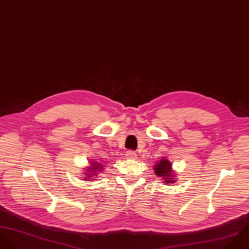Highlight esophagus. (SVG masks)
Instances as JSON below:
<instances>
[{"label":"esophagus","instance_id":"obj_1","mask_svg":"<svg viewBox=\"0 0 249 249\" xmlns=\"http://www.w3.org/2000/svg\"><path fill=\"white\" fill-rule=\"evenodd\" d=\"M125 156H126V158L129 159V160L135 159V158L137 157V155H136V153H135L134 151H127L126 154H125Z\"/></svg>","mask_w":249,"mask_h":249}]
</instances>
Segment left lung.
<instances>
[{"label": "left lung", "mask_w": 249, "mask_h": 249, "mask_svg": "<svg viewBox=\"0 0 249 249\" xmlns=\"http://www.w3.org/2000/svg\"><path fill=\"white\" fill-rule=\"evenodd\" d=\"M154 172L157 177L162 179V183L166 184H173L176 182V173L172 169L171 162L163 158H160V160L156 161L154 164Z\"/></svg>", "instance_id": "left-lung-1"}]
</instances>
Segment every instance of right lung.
Returning a JSON list of instances; mask_svg holds the SVG:
<instances>
[{"label": "right lung", "mask_w": 249, "mask_h": 249, "mask_svg": "<svg viewBox=\"0 0 249 249\" xmlns=\"http://www.w3.org/2000/svg\"><path fill=\"white\" fill-rule=\"evenodd\" d=\"M106 163H102L99 161H96L95 160H92L89 161V165L88 167H86L84 170L85 171V177L84 179H88L89 180L90 178H96V176H98L100 173L104 170Z\"/></svg>", "instance_id": "obj_1"}]
</instances>
